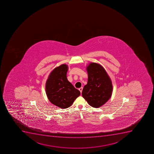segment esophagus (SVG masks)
Segmentation results:
<instances>
[{
    "mask_svg": "<svg viewBox=\"0 0 154 154\" xmlns=\"http://www.w3.org/2000/svg\"><path fill=\"white\" fill-rule=\"evenodd\" d=\"M82 89H83V88H82V87L79 88V91H80V92H81V94H82Z\"/></svg>",
    "mask_w": 154,
    "mask_h": 154,
    "instance_id": "esophagus-1",
    "label": "esophagus"
}]
</instances>
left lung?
Segmentation results:
<instances>
[{
  "label": "left lung",
  "instance_id": "obj_1",
  "mask_svg": "<svg viewBox=\"0 0 154 154\" xmlns=\"http://www.w3.org/2000/svg\"><path fill=\"white\" fill-rule=\"evenodd\" d=\"M88 81L82 91V96L91 106L98 108L103 105L112 94L110 79L101 65L92 63L86 68Z\"/></svg>",
  "mask_w": 154,
  "mask_h": 154
}]
</instances>
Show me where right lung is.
I'll use <instances>...</instances> for the list:
<instances>
[{"label": "right lung", "instance_id": "obj_1", "mask_svg": "<svg viewBox=\"0 0 154 154\" xmlns=\"http://www.w3.org/2000/svg\"><path fill=\"white\" fill-rule=\"evenodd\" d=\"M68 66L60 65L53 70L46 84V94L52 104L61 108L71 106L81 94L66 78Z\"/></svg>", "mask_w": 154, "mask_h": 154}]
</instances>
